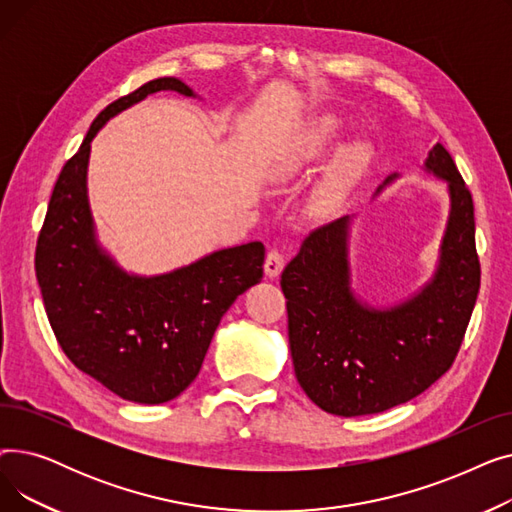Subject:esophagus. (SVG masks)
I'll use <instances>...</instances> for the list:
<instances>
[{
    "label": "esophagus",
    "instance_id": "esophagus-1",
    "mask_svg": "<svg viewBox=\"0 0 512 512\" xmlns=\"http://www.w3.org/2000/svg\"><path fill=\"white\" fill-rule=\"evenodd\" d=\"M263 267H265V276H267V278H278L280 272H282V267H284V255H282V251L272 249L270 253H267Z\"/></svg>",
    "mask_w": 512,
    "mask_h": 512
}]
</instances>
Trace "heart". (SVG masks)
<instances>
[{
  "mask_svg": "<svg viewBox=\"0 0 512 512\" xmlns=\"http://www.w3.org/2000/svg\"><path fill=\"white\" fill-rule=\"evenodd\" d=\"M338 130H340V120L336 116H332V114L317 116L303 132L301 141L292 147V151L288 155V164L299 166V164H303V161L319 155L326 149V145L336 137ZM363 153H365V149L361 143L342 145L334 159V176H342L346 170H351L355 164H359ZM317 205L319 207L326 205V195L317 201Z\"/></svg>",
  "mask_w": 512,
  "mask_h": 512,
  "instance_id": "1",
  "label": "heart"
}]
</instances>
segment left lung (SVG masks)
I'll return each instance as SVG.
<instances>
[{
  "instance_id": "left-lung-1",
  "label": "left lung",
  "mask_w": 512,
  "mask_h": 512,
  "mask_svg": "<svg viewBox=\"0 0 512 512\" xmlns=\"http://www.w3.org/2000/svg\"><path fill=\"white\" fill-rule=\"evenodd\" d=\"M425 170L448 182L450 215L438 270L413 299L373 309L355 297L348 218L311 230L284 267L294 373L326 413L359 417L402 405L440 380L463 344L481 282L473 199L444 145L429 151Z\"/></svg>"
}]
</instances>
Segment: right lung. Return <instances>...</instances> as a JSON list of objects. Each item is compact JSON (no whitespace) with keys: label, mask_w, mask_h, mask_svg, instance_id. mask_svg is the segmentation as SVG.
Returning <instances> with one entry per match:
<instances>
[{"label":"right lung","mask_w":512,"mask_h":512,"mask_svg":"<svg viewBox=\"0 0 512 512\" xmlns=\"http://www.w3.org/2000/svg\"><path fill=\"white\" fill-rule=\"evenodd\" d=\"M157 91L195 97L182 80L166 76L107 105L53 186L35 251L45 313L66 357L141 405L168 402L191 386L220 319L238 294L261 282L265 259L261 242H249L139 278L97 245L87 199L91 141L112 116Z\"/></svg>","instance_id":"1"}]
</instances>
